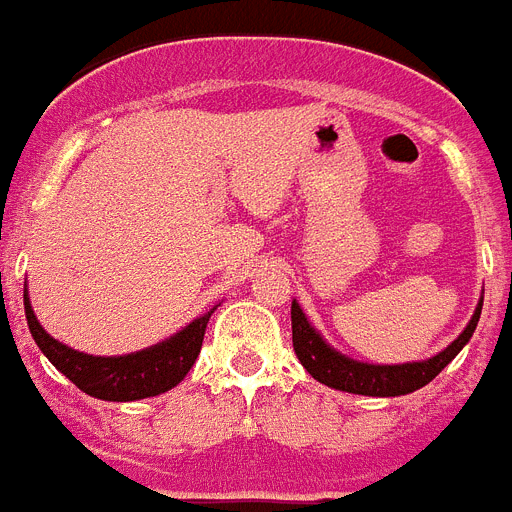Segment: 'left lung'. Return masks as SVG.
Instances as JSON below:
<instances>
[{"label":"left lung","mask_w":512,"mask_h":512,"mask_svg":"<svg viewBox=\"0 0 512 512\" xmlns=\"http://www.w3.org/2000/svg\"><path fill=\"white\" fill-rule=\"evenodd\" d=\"M479 312H482V302L474 310L472 320L464 328V333L449 348H443L441 354L433 356V359L413 361V364H361V361L338 354L307 323L305 312L300 310L297 302H292V343H295L297 359L302 361L307 372L318 379V382L333 387V390L372 397H397L420 390V387H425L431 379H436L441 374L443 366L449 364L461 348L467 346L469 338H472L474 328H477Z\"/></svg>","instance_id":"8db88e82"}]
</instances>
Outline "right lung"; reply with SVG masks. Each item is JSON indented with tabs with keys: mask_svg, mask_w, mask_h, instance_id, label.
Masks as SVG:
<instances>
[{
	"mask_svg": "<svg viewBox=\"0 0 512 512\" xmlns=\"http://www.w3.org/2000/svg\"><path fill=\"white\" fill-rule=\"evenodd\" d=\"M210 315L212 310L194 320V323H189L182 333H176L169 341L146 348V351H138V354L89 356L63 346L40 328L25 289V318L40 351L81 392L110 402L143 400V397L161 395V392L171 390V387L182 382L189 369H192L194 359L200 356Z\"/></svg>",
	"mask_w": 512,
	"mask_h": 512,
	"instance_id": "1",
	"label": "right lung"
}]
</instances>
